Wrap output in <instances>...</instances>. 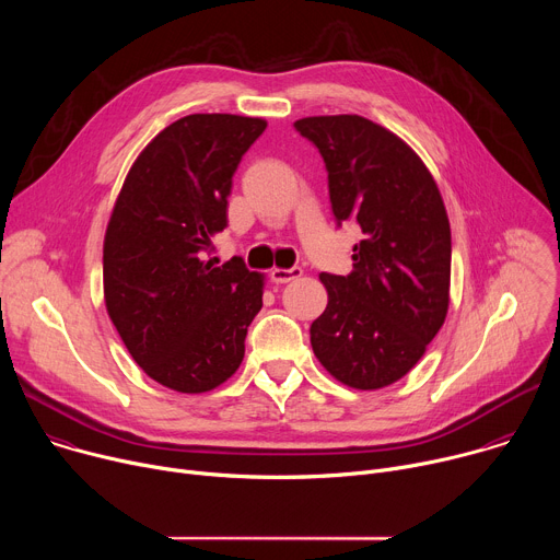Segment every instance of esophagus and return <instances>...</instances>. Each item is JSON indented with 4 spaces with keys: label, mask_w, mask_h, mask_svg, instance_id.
Listing matches in <instances>:
<instances>
[{
    "label": "esophagus",
    "mask_w": 560,
    "mask_h": 560,
    "mask_svg": "<svg viewBox=\"0 0 560 560\" xmlns=\"http://www.w3.org/2000/svg\"><path fill=\"white\" fill-rule=\"evenodd\" d=\"M303 275V270L301 268H275L272 272H270V279L275 281V283H290V281H294V279H299Z\"/></svg>",
    "instance_id": "1"
}]
</instances>
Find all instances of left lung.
<instances>
[{
  "label": "left lung",
  "mask_w": 560,
  "mask_h": 560,
  "mask_svg": "<svg viewBox=\"0 0 560 560\" xmlns=\"http://www.w3.org/2000/svg\"><path fill=\"white\" fill-rule=\"evenodd\" d=\"M324 156L337 225L359 223L348 277L322 272L324 314L310 326L322 365L357 389L406 376L450 305L452 236L434 177L387 128L359 115L294 121Z\"/></svg>",
  "instance_id": "obj_1"
}]
</instances>
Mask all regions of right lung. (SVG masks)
Returning a JSON list of instances; mask_svg holds the SVG:
<instances>
[{
    "instance_id": "obj_1",
    "label": "right lung",
    "mask_w": 560,
    "mask_h": 560,
    "mask_svg": "<svg viewBox=\"0 0 560 560\" xmlns=\"http://www.w3.org/2000/svg\"><path fill=\"white\" fill-rule=\"evenodd\" d=\"M259 117L188 115L137 156L104 238V299L135 363L156 383L199 394L244 361L264 277L210 259L228 225L232 175L266 130Z\"/></svg>"
}]
</instances>
